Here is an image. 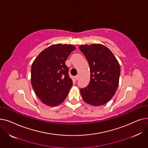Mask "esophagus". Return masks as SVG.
I'll return each instance as SVG.
<instances>
[{
  "mask_svg": "<svg viewBox=\"0 0 148 148\" xmlns=\"http://www.w3.org/2000/svg\"><path fill=\"white\" fill-rule=\"evenodd\" d=\"M79 75H76L75 77V79L77 80H78L79 79Z\"/></svg>",
  "mask_w": 148,
  "mask_h": 148,
  "instance_id": "34e87169",
  "label": "esophagus"
}]
</instances>
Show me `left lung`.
Returning a JSON list of instances; mask_svg holds the SVG:
<instances>
[{"mask_svg":"<svg viewBox=\"0 0 148 148\" xmlns=\"http://www.w3.org/2000/svg\"><path fill=\"white\" fill-rule=\"evenodd\" d=\"M79 49L88 60L90 71L89 85L80 90L82 99L92 106L104 105L112 99L118 89L121 73L119 62L103 44L82 45Z\"/></svg>","mask_w":148,"mask_h":148,"instance_id":"1","label":"left lung"}]
</instances>
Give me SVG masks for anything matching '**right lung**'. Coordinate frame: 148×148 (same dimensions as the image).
I'll list each match as a JSON object with an SVG mask.
<instances>
[{"mask_svg": "<svg viewBox=\"0 0 148 148\" xmlns=\"http://www.w3.org/2000/svg\"><path fill=\"white\" fill-rule=\"evenodd\" d=\"M76 48L71 44H54L42 51L31 68V83L36 96L48 106L64 101L73 81L65 62Z\"/></svg>", "mask_w": 148, "mask_h": 148, "instance_id": "1", "label": "right lung"}]
</instances>
